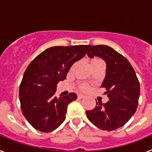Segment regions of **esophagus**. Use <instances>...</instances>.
<instances>
[{
	"instance_id": "34e87169",
	"label": "esophagus",
	"mask_w": 152,
	"mask_h": 152,
	"mask_svg": "<svg viewBox=\"0 0 152 152\" xmlns=\"http://www.w3.org/2000/svg\"><path fill=\"white\" fill-rule=\"evenodd\" d=\"M84 95H82V94H77V98H78V99H82V98H84Z\"/></svg>"
}]
</instances>
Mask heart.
Returning <instances> with one entry per match:
<instances>
[{"label":"heart","instance_id":"1","mask_svg":"<svg viewBox=\"0 0 152 152\" xmlns=\"http://www.w3.org/2000/svg\"><path fill=\"white\" fill-rule=\"evenodd\" d=\"M97 62H102V61L99 58H92V59L90 60L89 63L90 64H94V63H97ZM80 88L81 91H88L90 90V87L88 85V84H80Z\"/></svg>","mask_w":152,"mask_h":152}]
</instances>
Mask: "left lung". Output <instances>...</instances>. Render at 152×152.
Returning a JSON list of instances; mask_svg holds the SVG:
<instances>
[{
  "instance_id": "left-lung-1",
  "label": "left lung",
  "mask_w": 152,
  "mask_h": 152,
  "mask_svg": "<svg viewBox=\"0 0 152 152\" xmlns=\"http://www.w3.org/2000/svg\"><path fill=\"white\" fill-rule=\"evenodd\" d=\"M88 56H98L107 64L106 77L101 88L109 97L106 103L96 102L87 117L102 130L113 131L124 126L136 111L140 84L129 61L113 48L105 45H90Z\"/></svg>"
}]
</instances>
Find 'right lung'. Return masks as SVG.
I'll use <instances>...</instances> for the list:
<instances>
[{
    "label": "right lung",
    "mask_w": 152,
    "mask_h": 152,
    "mask_svg": "<svg viewBox=\"0 0 152 152\" xmlns=\"http://www.w3.org/2000/svg\"><path fill=\"white\" fill-rule=\"evenodd\" d=\"M89 45L54 46L36 56L24 72L19 89L23 116L33 128L50 132L64 121L68 105L77 94L56 96L58 83L66 78L72 64L82 58Z\"/></svg>",
    "instance_id": "1"
}]
</instances>
